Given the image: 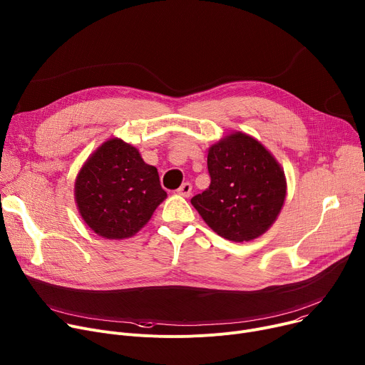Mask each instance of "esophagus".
<instances>
[{
  "instance_id": "esophagus-1",
  "label": "esophagus",
  "mask_w": 365,
  "mask_h": 365,
  "mask_svg": "<svg viewBox=\"0 0 365 365\" xmlns=\"http://www.w3.org/2000/svg\"><path fill=\"white\" fill-rule=\"evenodd\" d=\"M191 190H192V185L190 182H184L177 191H178V194L182 195V197H188V195L191 194Z\"/></svg>"
}]
</instances>
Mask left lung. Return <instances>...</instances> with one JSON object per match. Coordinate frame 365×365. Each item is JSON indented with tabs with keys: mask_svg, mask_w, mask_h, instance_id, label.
<instances>
[{
	"mask_svg": "<svg viewBox=\"0 0 365 365\" xmlns=\"http://www.w3.org/2000/svg\"><path fill=\"white\" fill-rule=\"evenodd\" d=\"M210 185L191 205L220 237L235 242L264 234L284 206L282 168L256 138L227 135L209 149Z\"/></svg>",
	"mask_w": 365,
	"mask_h": 365,
	"instance_id": "1",
	"label": "left lung"
}]
</instances>
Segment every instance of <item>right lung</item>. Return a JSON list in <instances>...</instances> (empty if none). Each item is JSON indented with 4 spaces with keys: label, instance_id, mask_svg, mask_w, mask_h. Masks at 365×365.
<instances>
[{
    "label": "right lung",
    "instance_id": "right-lung-1",
    "mask_svg": "<svg viewBox=\"0 0 365 365\" xmlns=\"http://www.w3.org/2000/svg\"><path fill=\"white\" fill-rule=\"evenodd\" d=\"M74 195L88 227L103 238L121 240L146 225L166 191L155 166L131 145L112 138L83 165Z\"/></svg>",
    "mask_w": 365,
    "mask_h": 365
}]
</instances>
